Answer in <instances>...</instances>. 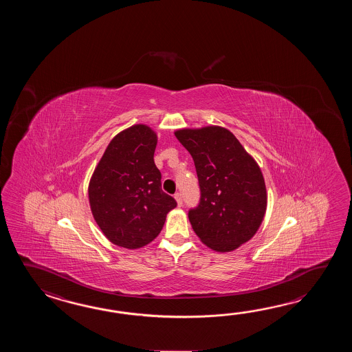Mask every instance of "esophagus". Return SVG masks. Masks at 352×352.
Instances as JSON below:
<instances>
[{
	"instance_id": "obj_1",
	"label": "esophagus",
	"mask_w": 352,
	"mask_h": 352,
	"mask_svg": "<svg viewBox=\"0 0 352 352\" xmlns=\"http://www.w3.org/2000/svg\"><path fill=\"white\" fill-rule=\"evenodd\" d=\"M175 199H176V201H177V205L181 208V206H182V196H181V194L177 192V194L175 195Z\"/></svg>"
}]
</instances>
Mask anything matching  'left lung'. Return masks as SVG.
Masks as SVG:
<instances>
[{"label": "left lung", "mask_w": 352, "mask_h": 352, "mask_svg": "<svg viewBox=\"0 0 352 352\" xmlns=\"http://www.w3.org/2000/svg\"><path fill=\"white\" fill-rule=\"evenodd\" d=\"M194 160L201 199L188 220L202 243L228 253L252 239L267 211L262 170L229 129L220 126L175 131Z\"/></svg>", "instance_id": "left-lung-1"}]
</instances>
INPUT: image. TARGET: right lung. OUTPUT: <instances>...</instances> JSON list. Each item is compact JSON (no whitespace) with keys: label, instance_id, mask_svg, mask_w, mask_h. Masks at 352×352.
Here are the masks:
<instances>
[{"label":"right lung","instance_id":"right-lung-1","mask_svg":"<svg viewBox=\"0 0 352 352\" xmlns=\"http://www.w3.org/2000/svg\"><path fill=\"white\" fill-rule=\"evenodd\" d=\"M157 135L135 124L113 137L94 168L88 186L90 210L113 244L138 249L150 244L176 201L161 188L153 155Z\"/></svg>","mask_w":352,"mask_h":352}]
</instances>
